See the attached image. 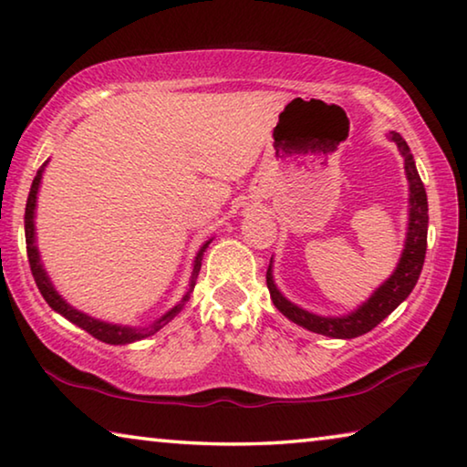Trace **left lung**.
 <instances>
[{
	"mask_svg": "<svg viewBox=\"0 0 467 467\" xmlns=\"http://www.w3.org/2000/svg\"><path fill=\"white\" fill-rule=\"evenodd\" d=\"M397 145L399 153L403 158V168L407 182H410V213H407V234L403 254L399 257V264L395 272L384 280V283L369 295V297L353 309V312L345 316H317L314 312H307L293 301H288L280 288L274 283L272 276V260L268 265V274H265V283H268V291L272 303L288 320L303 327L317 335L330 337V338H355L369 332L372 328L387 317L390 312L401 306V303L410 297V293L416 286L421 265H424L426 257V236H428V197L424 182H421L416 161L410 151V145L399 132L390 130L387 135Z\"/></svg>",
	"mask_w": 467,
	"mask_h": 467,
	"instance_id": "obj_1",
	"label": "left lung"
}]
</instances>
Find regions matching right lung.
Listing matches in <instances>:
<instances>
[{
    "instance_id": "obj_1",
    "label": "right lung",
    "mask_w": 467,
    "mask_h": 467,
    "mask_svg": "<svg viewBox=\"0 0 467 467\" xmlns=\"http://www.w3.org/2000/svg\"><path fill=\"white\" fill-rule=\"evenodd\" d=\"M49 161V160H47ZM47 161L43 164L39 170H36V176L31 184V193H28L26 199V212H25V236H26V255H28V264H31V272L35 276V283L39 286V291L43 295V299L47 301V306L57 312L60 316H64L66 320L77 324L78 328L87 330L88 335L103 340V343L108 345H129V343H135V340H143L147 337H151L158 332L160 328H164L170 320H174V316H179L182 312V307L187 306V301L191 299V293H193L195 283H197V276H199V270H202V260H203V251L210 245V241H205L202 247H199L195 260H193V272H191V278H189V286L187 291H184L182 299L176 303L174 307H170L164 316H160L158 320H153L151 324H147V327H122V324H112V322H103L98 320V317L88 316L85 312H80V309L72 307L68 301H66L60 293L56 291L54 283H51L49 274L43 268V262H41V254H39V247H36V233H35V212H36V195H39V187H41V179H43V172H46V166Z\"/></svg>"
}]
</instances>
